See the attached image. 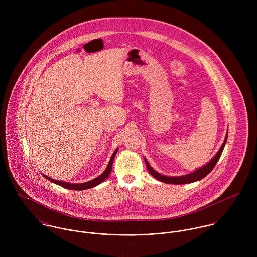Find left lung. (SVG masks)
Instances as JSON below:
<instances>
[{
  "label": "left lung",
  "instance_id": "obj_1",
  "mask_svg": "<svg viewBox=\"0 0 257 257\" xmlns=\"http://www.w3.org/2000/svg\"><path fill=\"white\" fill-rule=\"evenodd\" d=\"M226 138H227V134L225 136V139L220 147V150L218 151V153L215 155V157L209 162L207 163L205 166L199 168L198 170L194 171L193 173L191 174H188V175H184V176H178V177H168V176H163L159 173H157L155 170H153L151 168V166L148 164L147 159L145 158V161H146V164H147V170L149 171V173L154 177L156 178L157 180L161 181V182H164V183L167 184H188L193 183V182H196V181H199L201 179H203L204 177H206L213 169L214 167L216 166L217 162L219 161L220 159V155L222 153V150H223V147L224 145L226 143Z\"/></svg>",
  "mask_w": 257,
  "mask_h": 257
}]
</instances>
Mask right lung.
<instances>
[{"label":"right lung","instance_id":"obj_1","mask_svg":"<svg viewBox=\"0 0 257 257\" xmlns=\"http://www.w3.org/2000/svg\"><path fill=\"white\" fill-rule=\"evenodd\" d=\"M117 152V148L114 150V152L112 153V156L110 157V162L108 164V167L107 169L105 170V172L103 174H101L99 177L95 178L94 180H91L89 182H85V183L81 184H70L66 183V182H62V181H58V180H54V179H51L50 177L46 176V175H43L46 179H48L49 181L53 182V183L57 184L63 188H66V189H70V190H85V189H90V188H93L99 184L102 183L105 179L108 178V176L110 175V171H111V166H112V161H113V158L115 156V153Z\"/></svg>","mask_w":257,"mask_h":257}]
</instances>
